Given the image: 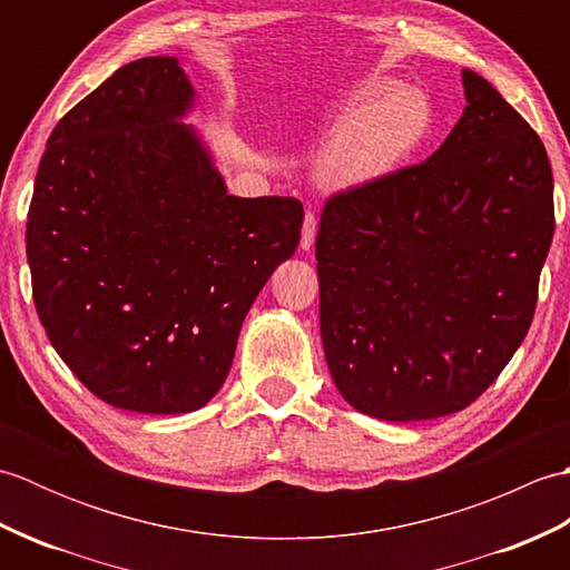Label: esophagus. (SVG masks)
Wrapping results in <instances>:
<instances>
[{
    "mask_svg": "<svg viewBox=\"0 0 570 570\" xmlns=\"http://www.w3.org/2000/svg\"><path fill=\"white\" fill-rule=\"evenodd\" d=\"M313 239H316V215L306 213L304 229H301V249H311Z\"/></svg>",
    "mask_w": 570,
    "mask_h": 570,
    "instance_id": "obj_1",
    "label": "esophagus"
}]
</instances>
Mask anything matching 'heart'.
Wrapping results in <instances>:
<instances>
[{
  "instance_id": "heart-1",
  "label": "heart",
  "mask_w": 570,
  "mask_h": 570,
  "mask_svg": "<svg viewBox=\"0 0 570 570\" xmlns=\"http://www.w3.org/2000/svg\"><path fill=\"white\" fill-rule=\"evenodd\" d=\"M431 127V107L419 90L365 80L350 90L331 122L333 144L323 176L335 186L377 180L409 159Z\"/></svg>"
}]
</instances>
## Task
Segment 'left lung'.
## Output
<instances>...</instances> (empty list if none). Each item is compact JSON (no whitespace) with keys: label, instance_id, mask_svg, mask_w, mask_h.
<instances>
[{"label":"left lung","instance_id":"1","mask_svg":"<svg viewBox=\"0 0 570 570\" xmlns=\"http://www.w3.org/2000/svg\"><path fill=\"white\" fill-rule=\"evenodd\" d=\"M465 110L441 149L325 200L321 337L362 414L423 421L470 406L534 318L553 237V176L527 119L463 70Z\"/></svg>","mask_w":570,"mask_h":570}]
</instances>
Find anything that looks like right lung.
<instances>
[{"label":"right lung","instance_id":"1","mask_svg":"<svg viewBox=\"0 0 570 570\" xmlns=\"http://www.w3.org/2000/svg\"><path fill=\"white\" fill-rule=\"evenodd\" d=\"M171 56L119 68L48 137L27 220L33 304L117 409L186 414L220 390L242 321L294 254L304 205L229 196Z\"/></svg>","mask_w":570,"mask_h":570}]
</instances>
